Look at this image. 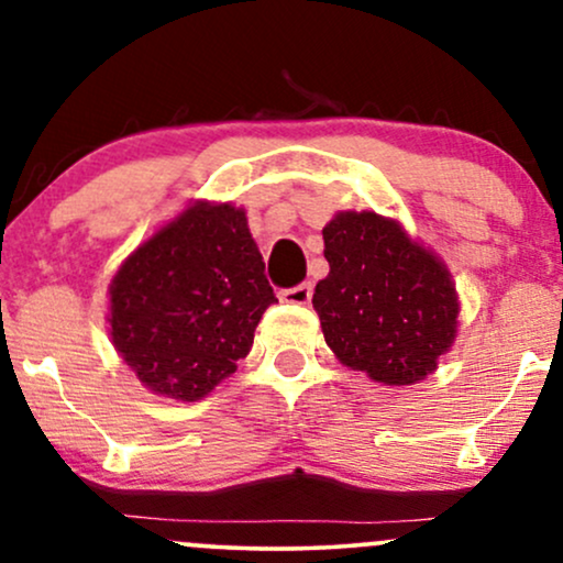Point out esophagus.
I'll return each mask as SVG.
<instances>
[{
	"mask_svg": "<svg viewBox=\"0 0 563 563\" xmlns=\"http://www.w3.org/2000/svg\"><path fill=\"white\" fill-rule=\"evenodd\" d=\"M280 299L286 303H309V299H312V283H299V286L280 290Z\"/></svg>",
	"mask_w": 563,
	"mask_h": 563,
	"instance_id": "obj_1",
	"label": "esophagus"
}]
</instances>
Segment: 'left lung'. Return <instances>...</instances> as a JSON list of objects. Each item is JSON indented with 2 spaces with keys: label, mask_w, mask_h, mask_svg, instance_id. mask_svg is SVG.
Returning <instances> with one entry per match:
<instances>
[{
  "label": "left lung",
  "mask_w": 563,
  "mask_h": 563,
  "mask_svg": "<svg viewBox=\"0 0 563 563\" xmlns=\"http://www.w3.org/2000/svg\"><path fill=\"white\" fill-rule=\"evenodd\" d=\"M322 241L331 273L312 303L335 357L384 386L434 373L461 312L444 262L376 211H339Z\"/></svg>",
  "instance_id": "8db88e82"
}]
</instances>
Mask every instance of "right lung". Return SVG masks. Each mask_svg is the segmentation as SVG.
I'll return each mask as SVG.
<instances>
[{"label":"right lung","instance_id":"1","mask_svg":"<svg viewBox=\"0 0 563 563\" xmlns=\"http://www.w3.org/2000/svg\"><path fill=\"white\" fill-rule=\"evenodd\" d=\"M111 341L142 386L196 402L254 344L273 286L243 209L196 200L111 280Z\"/></svg>","mask_w":563,"mask_h":563}]
</instances>
